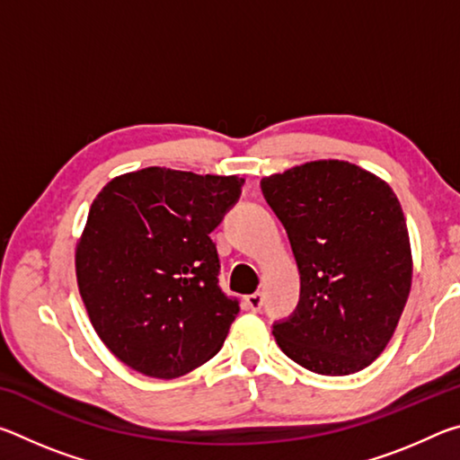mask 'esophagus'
<instances>
[{
  "instance_id": "esophagus-1",
  "label": "esophagus",
  "mask_w": 460,
  "mask_h": 460,
  "mask_svg": "<svg viewBox=\"0 0 460 460\" xmlns=\"http://www.w3.org/2000/svg\"><path fill=\"white\" fill-rule=\"evenodd\" d=\"M245 306H247L249 310H253V313H260L261 306H263V296H261L260 292L249 294L247 298H245Z\"/></svg>"
}]
</instances>
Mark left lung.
I'll return each mask as SVG.
<instances>
[{
  "mask_svg": "<svg viewBox=\"0 0 460 460\" xmlns=\"http://www.w3.org/2000/svg\"><path fill=\"white\" fill-rule=\"evenodd\" d=\"M290 239L300 302L274 324L279 349L321 376H351L394 337L411 288L406 219L385 181L316 160L261 181Z\"/></svg>",
  "mask_w": 460,
  "mask_h": 460,
  "instance_id": "8db88e82",
  "label": "left lung"
}]
</instances>
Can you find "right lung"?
<instances>
[{
  "label": "right lung",
  "instance_id": "add662e5",
  "mask_svg": "<svg viewBox=\"0 0 460 460\" xmlns=\"http://www.w3.org/2000/svg\"><path fill=\"white\" fill-rule=\"evenodd\" d=\"M243 178L150 166L107 182L76 243L93 329L121 363L174 379L219 353L239 302L219 288L211 231Z\"/></svg>",
  "mask_w": 460,
  "mask_h": 460
}]
</instances>
